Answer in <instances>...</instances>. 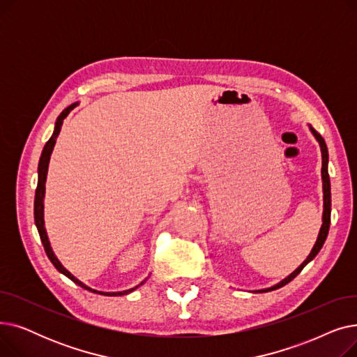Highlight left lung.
I'll return each instance as SVG.
<instances>
[{
	"label": "left lung",
	"instance_id": "1",
	"mask_svg": "<svg viewBox=\"0 0 357 357\" xmlns=\"http://www.w3.org/2000/svg\"><path fill=\"white\" fill-rule=\"evenodd\" d=\"M310 128H311V131H312V135L315 136V139L318 140V143H320V146H321V153H323V167H321V175H323V191H324V214H323V226H321L320 234H318V238H317L315 246H314L312 252L310 253V256L307 257V260L304 261V264H303L301 266H299L294 273H291L285 280H282V282H280V284H278V285H275V287H272V288H269V289H261V291H259V292L273 291V289H278V288H280V287H284V285L289 284L291 280H292V279H294L299 272H301V271L305 268V265L308 264V261H311V260L317 256V253L320 252V249L323 248L324 241H326V238H327V234H328V229H330V214H331V188H330V176H328V169H327V163H328V150H327V144H326L324 139L321 137V135L318 133V131H315L312 127H310Z\"/></svg>",
	"mask_w": 357,
	"mask_h": 357
}]
</instances>
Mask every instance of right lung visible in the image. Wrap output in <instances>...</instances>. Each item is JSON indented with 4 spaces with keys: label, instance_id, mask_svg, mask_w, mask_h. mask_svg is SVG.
<instances>
[{
    "label": "right lung",
    "instance_id": "add662e5",
    "mask_svg": "<svg viewBox=\"0 0 357 357\" xmlns=\"http://www.w3.org/2000/svg\"><path fill=\"white\" fill-rule=\"evenodd\" d=\"M77 105V104H72L69 105L68 108H65L61 116L58 117V120H56V124H54V131L52 137L47 140V143L45 144V149L42 152V156H40V162H39V181H37V188H36V197H34V221H36V227H37V231H39V236H40V240L43 243V248H45V252L47 255V257L50 259V261L53 264V266L58 269L61 273H63L65 276H68L70 280H73L75 284L82 287L84 289H88L91 292H97V294H101V295H109V296H119V295H126V294H130L133 292L136 288H131V289H127V291H123V292H98L96 289H91L88 288L86 285H84L81 280H78L77 278H75L72 273H69L62 265L61 261L56 259L52 248H50V243H49V238H47V234H46V230H45V220H43V197H45V182H46V175H47V166H49V160H50V155H52V150H53V146L56 143V137H58L59 131H61V127H62V123H63V119L69 114L70 109ZM143 284V282H142Z\"/></svg>",
    "mask_w": 357,
    "mask_h": 357
}]
</instances>
